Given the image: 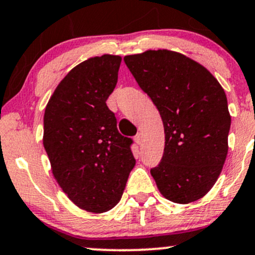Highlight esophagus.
<instances>
[{
	"label": "esophagus",
	"mask_w": 255,
	"mask_h": 255,
	"mask_svg": "<svg viewBox=\"0 0 255 255\" xmlns=\"http://www.w3.org/2000/svg\"><path fill=\"white\" fill-rule=\"evenodd\" d=\"M134 142L137 143V144H140V143H142V140H143V136H142V133L140 132H138L136 134V136H134Z\"/></svg>",
	"instance_id": "esophagus-1"
}]
</instances>
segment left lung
Listing matches in <instances>:
<instances>
[{"label":"left lung","instance_id":"left-lung-1","mask_svg":"<svg viewBox=\"0 0 255 255\" xmlns=\"http://www.w3.org/2000/svg\"><path fill=\"white\" fill-rule=\"evenodd\" d=\"M124 62L163 122V155L150 169L157 188L179 204L198 200L215 185L228 154L232 118L222 86L174 51L149 50Z\"/></svg>","mask_w":255,"mask_h":255}]
</instances>
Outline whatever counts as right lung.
<instances>
[{
    "label": "right lung",
    "mask_w": 255,
    "mask_h": 255,
    "mask_svg": "<svg viewBox=\"0 0 255 255\" xmlns=\"http://www.w3.org/2000/svg\"><path fill=\"white\" fill-rule=\"evenodd\" d=\"M121 62L104 55L80 63L45 109L43 143L53 176L74 204L95 214L115 208L136 164L133 140L119 133L106 105Z\"/></svg>",
    "instance_id": "add662e5"
}]
</instances>
